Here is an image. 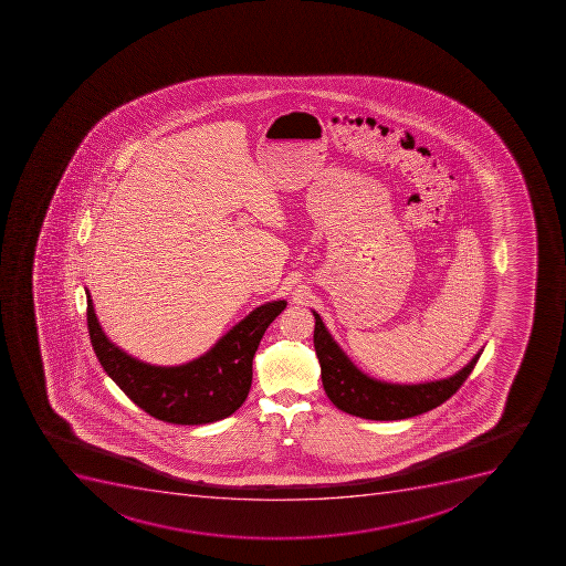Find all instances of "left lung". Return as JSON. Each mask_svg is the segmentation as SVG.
Masks as SVG:
<instances>
[{
	"label": "left lung",
	"instance_id": "left-lung-1",
	"mask_svg": "<svg viewBox=\"0 0 566 566\" xmlns=\"http://www.w3.org/2000/svg\"><path fill=\"white\" fill-rule=\"evenodd\" d=\"M315 317L314 346L321 364V379L326 395L345 413L368 420H402L428 413L462 388L476 366L480 349L458 374L448 379L423 384H391L363 374L329 335L321 315Z\"/></svg>",
	"mask_w": 566,
	"mask_h": 566
}]
</instances>
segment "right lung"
I'll return each mask as SVG.
<instances>
[{
    "label": "right lung",
    "instance_id": "add662e5",
    "mask_svg": "<svg viewBox=\"0 0 566 566\" xmlns=\"http://www.w3.org/2000/svg\"><path fill=\"white\" fill-rule=\"evenodd\" d=\"M84 292L90 339L104 371L138 408L178 426L217 422L241 408L251 389L252 359L261 337L286 306L281 300L258 306L198 359L180 366H153L106 337L88 289Z\"/></svg>",
    "mask_w": 566,
    "mask_h": 566
}]
</instances>
